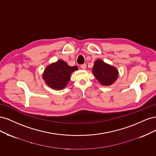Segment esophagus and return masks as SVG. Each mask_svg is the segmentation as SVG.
Instances as JSON below:
<instances>
[{"instance_id": "34e87169", "label": "esophagus", "mask_w": 156, "mask_h": 156, "mask_svg": "<svg viewBox=\"0 0 156 156\" xmlns=\"http://www.w3.org/2000/svg\"><path fill=\"white\" fill-rule=\"evenodd\" d=\"M81 68L82 69H86V68H87V64H81Z\"/></svg>"}]
</instances>
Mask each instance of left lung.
Returning a JSON list of instances; mask_svg holds the SVG:
<instances>
[{
	"label": "left lung",
	"instance_id": "8db88e82",
	"mask_svg": "<svg viewBox=\"0 0 156 156\" xmlns=\"http://www.w3.org/2000/svg\"><path fill=\"white\" fill-rule=\"evenodd\" d=\"M92 69L94 76L103 85H111L118 78L117 69L101 60H97Z\"/></svg>",
	"mask_w": 156,
	"mask_h": 156
}]
</instances>
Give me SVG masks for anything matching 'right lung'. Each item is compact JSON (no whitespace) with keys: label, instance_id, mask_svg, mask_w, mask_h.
<instances>
[{"label":"right lung","instance_id":"obj_1","mask_svg":"<svg viewBox=\"0 0 156 156\" xmlns=\"http://www.w3.org/2000/svg\"><path fill=\"white\" fill-rule=\"evenodd\" d=\"M77 69V66L71 67L64 61L58 60L56 62L46 68L43 75V79L51 88L61 90L68 84L71 73Z\"/></svg>","mask_w":156,"mask_h":156}]
</instances>
